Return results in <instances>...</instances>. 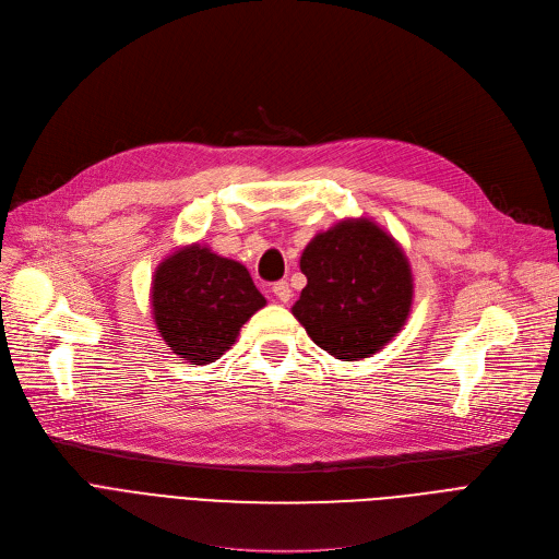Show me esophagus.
Returning a JSON list of instances; mask_svg holds the SVG:
<instances>
[{
    "mask_svg": "<svg viewBox=\"0 0 559 559\" xmlns=\"http://www.w3.org/2000/svg\"><path fill=\"white\" fill-rule=\"evenodd\" d=\"M272 292H274V297H276L281 304H287V301L292 299V289H289V283H287V281L274 283Z\"/></svg>",
    "mask_w": 559,
    "mask_h": 559,
    "instance_id": "34e87169",
    "label": "esophagus"
}]
</instances>
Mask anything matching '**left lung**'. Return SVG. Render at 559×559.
I'll use <instances>...</instances> for the list:
<instances>
[{
    "label": "left lung",
    "mask_w": 559,
    "mask_h": 559,
    "mask_svg": "<svg viewBox=\"0 0 559 559\" xmlns=\"http://www.w3.org/2000/svg\"><path fill=\"white\" fill-rule=\"evenodd\" d=\"M301 289L292 314L310 340L342 362L378 354L407 321L415 297L409 260L367 217L317 233L301 253Z\"/></svg>",
    "instance_id": "1"
}]
</instances>
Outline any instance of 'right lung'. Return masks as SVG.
<instances>
[{
	"label": "right lung",
	"instance_id": "add662e5",
	"mask_svg": "<svg viewBox=\"0 0 559 559\" xmlns=\"http://www.w3.org/2000/svg\"><path fill=\"white\" fill-rule=\"evenodd\" d=\"M264 304L242 262L199 242L169 253L152 278L156 329L192 365L219 360Z\"/></svg>",
	"mask_w": 559,
	"mask_h": 559
}]
</instances>
